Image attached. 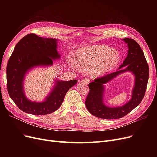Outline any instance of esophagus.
<instances>
[{
  "label": "esophagus",
  "mask_w": 157,
  "mask_h": 157,
  "mask_svg": "<svg viewBox=\"0 0 157 157\" xmlns=\"http://www.w3.org/2000/svg\"><path fill=\"white\" fill-rule=\"evenodd\" d=\"M81 82H82L84 84H88V83H89V79L87 78H84L82 80Z\"/></svg>",
  "instance_id": "34e87169"
}]
</instances>
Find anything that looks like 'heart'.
<instances>
[{
  "label": "heart",
  "instance_id": "1",
  "mask_svg": "<svg viewBox=\"0 0 157 157\" xmlns=\"http://www.w3.org/2000/svg\"><path fill=\"white\" fill-rule=\"evenodd\" d=\"M118 60L119 54L117 50L105 45L85 46L73 55L74 63L94 77L107 74L118 63Z\"/></svg>",
  "mask_w": 157,
  "mask_h": 157
}]
</instances>
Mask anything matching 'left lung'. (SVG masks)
<instances>
[{"mask_svg":"<svg viewBox=\"0 0 157 157\" xmlns=\"http://www.w3.org/2000/svg\"><path fill=\"white\" fill-rule=\"evenodd\" d=\"M122 40L127 44L128 50L127 57L118 71L95 79L88 84L90 92L85 101V105L92 115L104 119L122 118L139 105L144 97L148 82L149 65L140 46L134 39L129 38H124ZM125 72H132L135 77L131 100L120 107L111 108L105 106L103 102L104 84Z\"/></svg>","mask_w":157,"mask_h":157,"instance_id":"1","label":"left lung"}]
</instances>
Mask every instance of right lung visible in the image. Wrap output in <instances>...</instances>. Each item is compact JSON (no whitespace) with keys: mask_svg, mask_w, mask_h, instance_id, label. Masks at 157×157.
Wrapping results in <instances>:
<instances>
[{"mask_svg":"<svg viewBox=\"0 0 157 157\" xmlns=\"http://www.w3.org/2000/svg\"><path fill=\"white\" fill-rule=\"evenodd\" d=\"M58 40L29 34L21 39L14 48L6 67L7 88L9 96L23 112L44 115L56 111L62 104L66 93L77 82L56 80L50 94L42 102L29 100L24 92L23 82L28 71L36 67H48L53 60L59 59L57 50Z\"/></svg>","mask_w":157,"mask_h":157,"instance_id":"obj_1","label":"right lung"}]
</instances>
